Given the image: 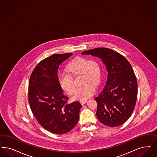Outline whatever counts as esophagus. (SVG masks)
I'll list each match as a JSON object with an SVG mask.
<instances>
[{"mask_svg": "<svg viewBox=\"0 0 157 157\" xmlns=\"http://www.w3.org/2000/svg\"><path fill=\"white\" fill-rule=\"evenodd\" d=\"M86 100H81V101H80V103L82 105H83V104H85L86 103Z\"/></svg>", "mask_w": 157, "mask_h": 157, "instance_id": "34e87169", "label": "esophagus"}]
</instances>
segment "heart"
<instances>
[{
	"mask_svg": "<svg viewBox=\"0 0 157 157\" xmlns=\"http://www.w3.org/2000/svg\"><path fill=\"white\" fill-rule=\"evenodd\" d=\"M66 73L61 74L59 77V85L68 94L74 92L75 85L71 75L79 74L82 75L81 86L76 89L73 98L75 100H86L95 92V85L100 81L101 72L98 63L93 59H87L83 57H76L72 59L67 67Z\"/></svg>",
	"mask_w": 157,
	"mask_h": 157,
	"instance_id": "b5f03b06",
	"label": "heart"
}]
</instances>
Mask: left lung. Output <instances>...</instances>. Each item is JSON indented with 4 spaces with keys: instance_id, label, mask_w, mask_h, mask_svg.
<instances>
[{
    "instance_id": "obj_1",
    "label": "left lung",
    "mask_w": 157,
    "mask_h": 157,
    "mask_svg": "<svg viewBox=\"0 0 157 157\" xmlns=\"http://www.w3.org/2000/svg\"><path fill=\"white\" fill-rule=\"evenodd\" d=\"M102 60L108 72L103 91L95 98L100 122L109 127L124 123L132 114L137 96V83L129 62L111 49L98 48L82 52Z\"/></svg>"
}]
</instances>
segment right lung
<instances>
[{
    "instance_id": "1",
    "label": "right lung",
    "mask_w": 157,
    "mask_h": 157,
    "mask_svg": "<svg viewBox=\"0 0 157 157\" xmlns=\"http://www.w3.org/2000/svg\"><path fill=\"white\" fill-rule=\"evenodd\" d=\"M72 53L52 55L42 60L29 78L28 100L35 118L43 128L61 135L72 129L78 123L82 105L78 101L67 103L59 85L57 71Z\"/></svg>"
}]
</instances>
